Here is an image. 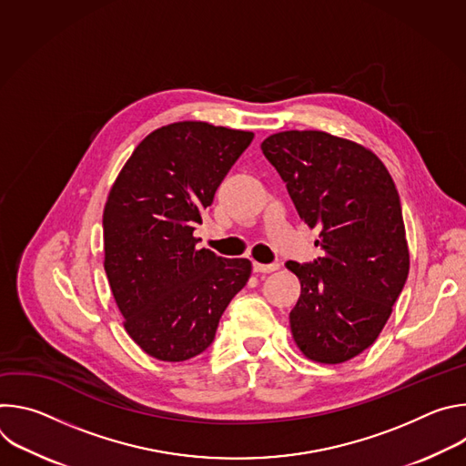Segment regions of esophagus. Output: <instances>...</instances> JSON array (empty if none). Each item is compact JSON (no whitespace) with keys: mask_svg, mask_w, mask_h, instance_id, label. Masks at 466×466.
<instances>
[{"mask_svg":"<svg viewBox=\"0 0 466 466\" xmlns=\"http://www.w3.org/2000/svg\"><path fill=\"white\" fill-rule=\"evenodd\" d=\"M280 268L279 263H259V261H252V269L254 273H273Z\"/></svg>","mask_w":466,"mask_h":466,"instance_id":"34e87169","label":"esophagus"}]
</instances>
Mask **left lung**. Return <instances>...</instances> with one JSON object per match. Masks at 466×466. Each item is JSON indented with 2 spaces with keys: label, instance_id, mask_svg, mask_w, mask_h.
<instances>
[{
  "label": "left lung",
  "instance_id": "1",
  "mask_svg": "<svg viewBox=\"0 0 466 466\" xmlns=\"http://www.w3.org/2000/svg\"><path fill=\"white\" fill-rule=\"evenodd\" d=\"M261 151L309 228H320L322 258L289 259L300 297L289 313L297 347L336 365L369 349L410 273L400 197L381 160L322 130H286Z\"/></svg>",
  "mask_w": 466,
  "mask_h": 466
}]
</instances>
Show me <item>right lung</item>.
<instances>
[{
    "label": "right lung",
    "instance_id": "obj_1",
    "mask_svg": "<svg viewBox=\"0 0 466 466\" xmlns=\"http://www.w3.org/2000/svg\"><path fill=\"white\" fill-rule=\"evenodd\" d=\"M254 135L180 121L157 128L117 175L103 212L105 271L127 334L149 356L205 352L252 265L197 250L193 230Z\"/></svg>",
    "mask_w": 466,
    "mask_h": 466
}]
</instances>
